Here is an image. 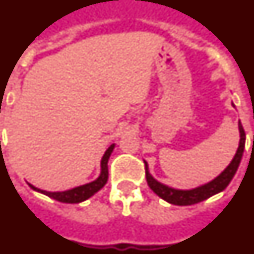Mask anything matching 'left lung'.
Returning a JSON list of instances; mask_svg holds the SVG:
<instances>
[{"mask_svg":"<svg viewBox=\"0 0 254 254\" xmlns=\"http://www.w3.org/2000/svg\"><path fill=\"white\" fill-rule=\"evenodd\" d=\"M239 131H240V142L238 151H236L235 156L230 163V165L223 170L222 173L219 174L217 178L212 181V182L203 185V186L196 187L192 190H176L172 187H168L163 183L157 182L156 180H153V177L151 176L146 165V180L150 189L153 192L160 196L161 199L168 201L174 205H192V204L200 203L203 200L208 199L210 196L216 195V193L221 192L226 187L229 186V183L231 182L232 177L235 176L236 170L239 168L240 160H242L243 152H244V146H246V131L243 129L242 123L239 121Z\"/></svg>","mask_w":254,"mask_h":254,"instance_id":"8db88e82","label":"left lung"}]
</instances>
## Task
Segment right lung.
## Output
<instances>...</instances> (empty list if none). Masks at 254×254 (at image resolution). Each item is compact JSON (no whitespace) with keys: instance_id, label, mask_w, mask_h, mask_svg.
I'll list each match as a JSON object with an SVG mask.
<instances>
[{"instance_id":"1","label":"right lung","mask_w":254,"mask_h":254,"mask_svg":"<svg viewBox=\"0 0 254 254\" xmlns=\"http://www.w3.org/2000/svg\"><path fill=\"white\" fill-rule=\"evenodd\" d=\"M115 144H111L110 147L107 148V151L104 152L103 157H102L101 161V167H102V172L101 176L98 177L97 180L93 181L90 183H86V185H82V186L74 187L72 190H68V191H62V192H49V191H44V190L36 189L35 186H31L32 190H35V191H38V192L44 193V195L49 196L51 199L58 200L61 203H69V204H76V203H81V201H84V200L89 199L90 196L94 195L95 192H98L102 187L107 183L108 180V159H110L111 153L114 151Z\"/></svg>"}]
</instances>
